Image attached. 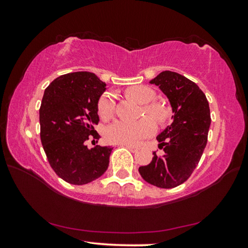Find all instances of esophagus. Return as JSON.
Segmentation results:
<instances>
[{
	"label": "esophagus",
	"mask_w": 248,
	"mask_h": 248,
	"mask_svg": "<svg viewBox=\"0 0 248 248\" xmlns=\"http://www.w3.org/2000/svg\"><path fill=\"white\" fill-rule=\"evenodd\" d=\"M121 146H125V148L129 149L131 152H136V151H138V148L137 146H133V145H130V144H120Z\"/></svg>",
	"instance_id": "obj_1"
}]
</instances>
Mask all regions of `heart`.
<instances>
[{
  "label": "heart",
  "mask_w": 248,
  "mask_h": 248,
  "mask_svg": "<svg viewBox=\"0 0 248 248\" xmlns=\"http://www.w3.org/2000/svg\"><path fill=\"white\" fill-rule=\"evenodd\" d=\"M125 96L129 99L141 105H145L144 112L157 123H164L169 117L167 109L158 103H151L155 98V92L151 87L144 85L131 86L125 90ZM115 102L110 94L102 96L98 103V114L103 119H109L114 115ZM154 124L148 117H144L134 123L117 120L109 124L105 130V138L108 142L118 144L136 145L144 138L151 136L154 132Z\"/></svg>",
  "instance_id": "b5f03b06"
}]
</instances>
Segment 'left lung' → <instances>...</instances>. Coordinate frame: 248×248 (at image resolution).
I'll list each match as a JSON object with an SVG mask.
<instances>
[{"label":"left lung","mask_w":248,"mask_h":248,"mask_svg":"<svg viewBox=\"0 0 248 248\" xmlns=\"http://www.w3.org/2000/svg\"><path fill=\"white\" fill-rule=\"evenodd\" d=\"M150 84L169 98L173 116L156 137L164 153L153 152L152 161L140 166L139 173L146 183L170 189L186 182L198 165L211 124L209 103L196 83L171 71L159 73Z\"/></svg>","instance_id":"1"}]
</instances>
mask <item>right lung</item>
I'll return each mask as SVG.
<instances>
[{
	"label": "right lung",
	"mask_w": 248,
	"mask_h": 248,
	"mask_svg": "<svg viewBox=\"0 0 248 248\" xmlns=\"http://www.w3.org/2000/svg\"><path fill=\"white\" fill-rule=\"evenodd\" d=\"M106 83L91 72L68 73L50 83L39 109L40 139L50 165L59 177L72 185L99 178L109 165L110 146L87 148L98 139V102Z\"/></svg>",
	"instance_id": "right-lung-1"
}]
</instances>
